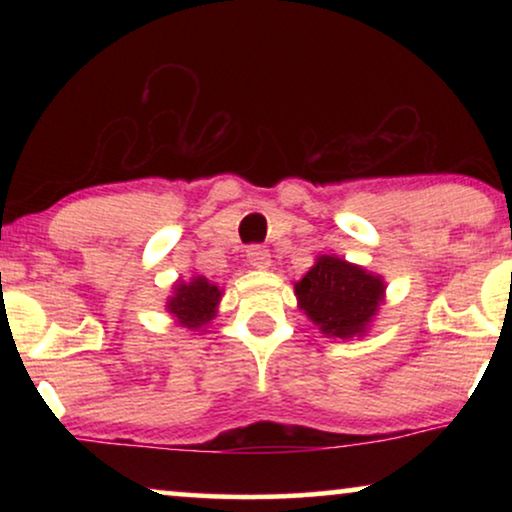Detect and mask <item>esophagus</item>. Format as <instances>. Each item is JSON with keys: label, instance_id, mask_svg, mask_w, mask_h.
<instances>
[{"label": "esophagus", "instance_id": "obj_1", "mask_svg": "<svg viewBox=\"0 0 512 512\" xmlns=\"http://www.w3.org/2000/svg\"><path fill=\"white\" fill-rule=\"evenodd\" d=\"M247 261L251 268H258V270H265L270 268L272 258H270V251L263 247V244H251L247 249Z\"/></svg>", "mask_w": 512, "mask_h": 512}]
</instances>
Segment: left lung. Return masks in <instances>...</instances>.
<instances>
[{
  "label": "left lung",
  "mask_w": 512,
  "mask_h": 512,
  "mask_svg": "<svg viewBox=\"0 0 512 512\" xmlns=\"http://www.w3.org/2000/svg\"><path fill=\"white\" fill-rule=\"evenodd\" d=\"M384 284L359 265L319 256L317 265L296 284L298 303L321 333L335 338L363 335L380 305Z\"/></svg>",
  "instance_id": "8db88e82"
}]
</instances>
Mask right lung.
Masks as SVG:
<instances>
[{
    "label": "right lung",
    "instance_id": "add662e5",
    "mask_svg": "<svg viewBox=\"0 0 512 512\" xmlns=\"http://www.w3.org/2000/svg\"><path fill=\"white\" fill-rule=\"evenodd\" d=\"M221 291L216 284H209L205 277H195L191 284H179L170 303V312L181 319L188 328H198L214 317L216 303H219Z\"/></svg>",
    "mask_w": 512,
    "mask_h": 512
}]
</instances>
